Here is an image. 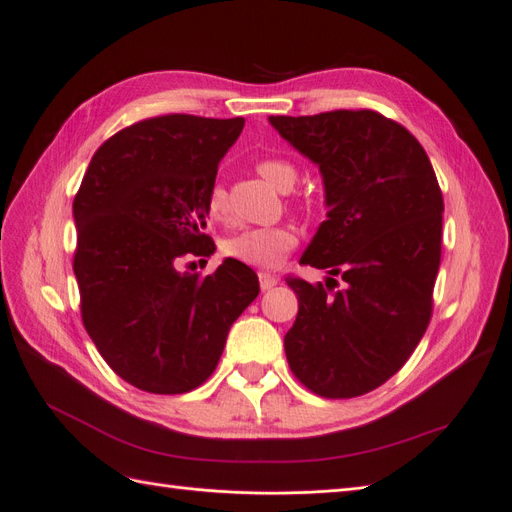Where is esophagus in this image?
Listing matches in <instances>:
<instances>
[{
    "mask_svg": "<svg viewBox=\"0 0 512 512\" xmlns=\"http://www.w3.org/2000/svg\"><path fill=\"white\" fill-rule=\"evenodd\" d=\"M258 279H260V290H262V292H267V290L275 288V285L279 283V277H275V275H271V273H267V271H260V273H258Z\"/></svg>",
    "mask_w": 512,
    "mask_h": 512,
    "instance_id": "obj_1",
    "label": "esophagus"
}]
</instances>
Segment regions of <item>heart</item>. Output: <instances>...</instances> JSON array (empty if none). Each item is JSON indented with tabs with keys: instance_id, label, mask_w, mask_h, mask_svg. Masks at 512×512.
<instances>
[{
	"instance_id": "obj_1",
	"label": "heart",
	"mask_w": 512,
	"mask_h": 512,
	"mask_svg": "<svg viewBox=\"0 0 512 512\" xmlns=\"http://www.w3.org/2000/svg\"><path fill=\"white\" fill-rule=\"evenodd\" d=\"M258 174L271 182L277 191H290L296 180L298 172L290 161L285 159H262L256 163ZM206 208L212 218H222L224 214V189L214 185L208 191ZM296 245V233L288 224H275V227H245L233 233L224 241V252L231 258L252 264V267L271 269L288 256V252Z\"/></svg>"
}]
</instances>
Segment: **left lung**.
Listing matches in <instances>:
<instances>
[{
	"label": "left lung",
	"instance_id": "left-lung-1",
	"mask_svg": "<svg viewBox=\"0 0 512 512\" xmlns=\"http://www.w3.org/2000/svg\"><path fill=\"white\" fill-rule=\"evenodd\" d=\"M283 140L321 172L327 218L300 258L344 288L288 279L298 315L285 357L313 393L374 391L410 359L433 311L443 197L420 142L376 111L271 115Z\"/></svg>",
	"mask_w": 512,
	"mask_h": 512
}]
</instances>
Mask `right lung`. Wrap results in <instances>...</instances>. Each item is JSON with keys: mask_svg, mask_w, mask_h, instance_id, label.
<instances>
[{"mask_svg": "<svg viewBox=\"0 0 512 512\" xmlns=\"http://www.w3.org/2000/svg\"><path fill=\"white\" fill-rule=\"evenodd\" d=\"M245 119L161 115L102 145L73 201L81 319L111 370L140 391L189 393L216 370L235 319L258 296L235 258L201 277L182 256H210L206 197Z\"/></svg>", "mask_w": 512, "mask_h": 512, "instance_id": "add662e5", "label": "right lung"}]
</instances>
